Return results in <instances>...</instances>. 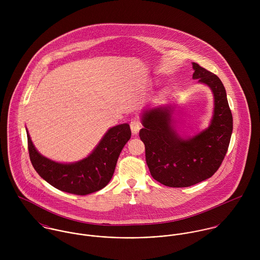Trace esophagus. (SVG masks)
<instances>
[{
	"label": "esophagus",
	"mask_w": 260,
	"mask_h": 260,
	"mask_svg": "<svg viewBox=\"0 0 260 260\" xmlns=\"http://www.w3.org/2000/svg\"><path fill=\"white\" fill-rule=\"evenodd\" d=\"M130 128H131V131H132V134L133 135H137L139 130L141 129V123L138 121V120H132L130 122Z\"/></svg>",
	"instance_id": "34e87169"
}]
</instances>
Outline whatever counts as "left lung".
Returning a JSON list of instances; mask_svg holds the SVG:
<instances>
[{
    "instance_id": "1",
    "label": "left lung",
    "mask_w": 260,
    "mask_h": 260,
    "mask_svg": "<svg viewBox=\"0 0 260 260\" xmlns=\"http://www.w3.org/2000/svg\"><path fill=\"white\" fill-rule=\"evenodd\" d=\"M193 79L207 85L214 97L211 122L193 137H181L172 120V106L148 108L142 113L140 139L152 177L169 187H189L210 178L228 150L233 119L226 91L216 75L192 63Z\"/></svg>"
}]
</instances>
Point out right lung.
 <instances>
[{
	"label": "right lung",
	"instance_id": "obj_1",
	"mask_svg": "<svg viewBox=\"0 0 260 260\" xmlns=\"http://www.w3.org/2000/svg\"><path fill=\"white\" fill-rule=\"evenodd\" d=\"M28 149L38 174L55 188L76 195L96 192L111 180L118 157L131 137L127 123L110 128L92 153L74 163H59L41 155L29 133Z\"/></svg>",
	"mask_w": 260,
	"mask_h": 260
}]
</instances>
